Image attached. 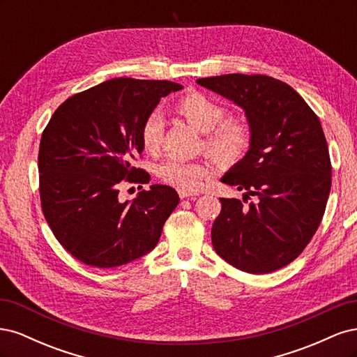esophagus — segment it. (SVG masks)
I'll return each instance as SVG.
<instances>
[{
  "instance_id": "esophagus-1",
  "label": "esophagus",
  "mask_w": 357,
  "mask_h": 357,
  "mask_svg": "<svg viewBox=\"0 0 357 357\" xmlns=\"http://www.w3.org/2000/svg\"><path fill=\"white\" fill-rule=\"evenodd\" d=\"M178 195H180V198H190V197H197L198 193L186 190V189H178Z\"/></svg>"
}]
</instances>
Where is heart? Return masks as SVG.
<instances>
[{"mask_svg": "<svg viewBox=\"0 0 357 357\" xmlns=\"http://www.w3.org/2000/svg\"><path fill=\"white\" fill-rule=\"evenodd\" d=\"M176 110L193 128L205 134V150L219 164H234L240 160L250 144V129L238 119H225L226 110L210 96L192 92L178 100ZM164 117L159 113L150 114L142 128V143L150 153H155L162 144ZM159 178L178 189H198L208 177V169L198 162L169 159L158 169Z\"/></svg>", "mask_w": 357, "mask_h": 357, "instance_id": "heart-1", "label": "heart"}]
</instances>
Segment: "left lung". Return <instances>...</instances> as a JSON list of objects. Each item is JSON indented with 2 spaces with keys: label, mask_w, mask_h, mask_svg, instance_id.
Wrapping results in <instances>:
<instances>
[{
  "label": "left lung",
  "mask_w": 357,
  "mask_h": 357,
  "mask_svg": "<svg viewBox=\"0 0 357 357\" xmlns=\"http://www.w3.org/2000/svg\"><path fill=\"white\" fill-rule=\"evenodd\" d=\"M197 83L243 109L250 129L247 153L220 180L255 201L220 198L214 250L241 271H277L302 253L326 208L332 168L319 117L294 88L268 75Z\"/></svg>",
  "instance_id": "obj_1"
}]
</instances>
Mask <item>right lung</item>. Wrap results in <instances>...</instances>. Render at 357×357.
I'll list each match as a JSON object with an SVG mask.
<instances>
[{"label": "right lung", "mask_w": 357, "mask_h": 357, "mask_svg": "<svg viewBox=\"0 0 357 357\" xmlns=\"http://www.w3.org/2000/svg\"><path fill=\"white\" fill-rule=\"evenodd\" d=\"M183 89L167 80L113 79L58 107L41 135L40 198L61 245L77 261L114 268L156 247L177 207V192L152 185L122 201L125 181L149 183L134 162L144 150L142 128L162 96Z\"/></svg>", "instance_id": "obj_1"}]
</instances>
